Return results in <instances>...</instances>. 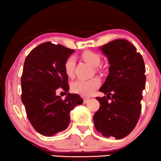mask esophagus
<instances>
[{
  "label": "esophagus",
  "instance_id": "34e87169",
  "mask_svg": "<svg viewBox=\"0 0 161 161\" xmlns=\"http://www.w3.org/2000/svg\"><path fill=\"white\" fill-rule=\"evenodd\" d=\"M89 98H85L84 99H83V102H84L85 104H86V103H87V102H88V101H89Z\"/></svg>",
  "mask_w": 161,
  "mask_h": 161
}]
</instances>
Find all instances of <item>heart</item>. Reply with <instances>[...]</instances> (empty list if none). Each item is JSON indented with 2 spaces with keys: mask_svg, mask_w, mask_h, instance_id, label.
I'll return each instance as SVG.
<instances>
[{
  "mask_svg": "<svg viewBox=\"0 0 161 161\" xmlns=\"http://www.w3.org/2000/svg\"><path fill=\"white\" fill-rule=\"evenodd\" d=\"M82 58L84 61L93 67L98 66L101 63L99 55L92 51H85L84 53H82ZM75 63V58L72 56L67 58L66 60L65 61L63 68H64L65 73L69 78L73 77ZM99 86L100 80L98 78H92L89 80L79 79V80L75 81L71 85V90L74 93L82 95V96H90L93 94L95 90L98 89Z\"/></svg>",
  "mask_w": 161,
  "mask_h": 161,
  "instance_id": "b5f03b06",
  "label": "heart"
}]
</instances>
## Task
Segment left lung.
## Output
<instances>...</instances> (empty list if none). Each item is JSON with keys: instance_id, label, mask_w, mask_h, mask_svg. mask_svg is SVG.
Masks as SVG:
<instances>
[{"instance_id": "left-lung-1", "label": "left lung", "mask_w": 161, "mask_h": 161, "mask_svg": "<svg viewBox=\"0 0 161 161\" xmlns=\"http://www.w3.org/2000/svg\"><path fill=\"white\" fill-rule=\"evenodd\" d=\"M99 49L107 56L109 73L97 97L99 109L93 117L95 129L104 137L121 139L135 128L140 117L142 91L145 87V66L130 42L118 39Z\"/></svg>"}]
</instances>
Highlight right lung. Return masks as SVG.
<instances>
[{"mask_svg": "<svg viewBox=\"0 0 161 161\" xmlns=\"http://www.w3.org/2000/svg\"><path fill=\"white\" fill-rule=\"evenodd\" d=\"M74 52L60 44L46 42L26 56L21 76V100L26 115L40 135L52 137L68 128L70 112L83 100L68 92L64 100L56 95V89H69L64 72L65 61Z\"/></svg>", "mask_w": 161, "mask_h": 161, "instance_id": "add662e5", "label": "right lung"}]
</instances>
